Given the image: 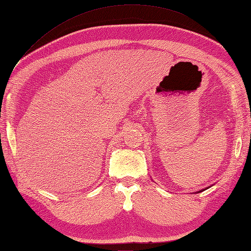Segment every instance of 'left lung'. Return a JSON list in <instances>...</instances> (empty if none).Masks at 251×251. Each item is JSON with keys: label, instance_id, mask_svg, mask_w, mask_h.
I'll list each match as a JSON object with an SVG mask.
<instances>
[{"label": "left lung", "instance_id": "1", "mask_svg": "<svg viewBox=\"0 0 251 251\" xmlns=\"http://www.w3.org/2000/svg\"><path fill=\"white\" fill-rule=\"evenodd\" d=\"M206 188H209V187H206ZM204 189H205V188H204ZM204 189H202V191H204ZM202 191H198L197 193H200V192H202Z\"/></svg>", "mask_w": 251, "mask_h": 251}]
</instances>
